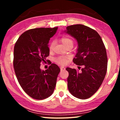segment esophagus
<instances>
[{"instance_id": "esophagus-1", "label": "esophagus", "mask_w": 120, "mask_h": 120, "mask_svg": "<svg viewBox=\"0 0 120 120\" xmlns=\"http://www.w3.org/2000/svg\"><path fill=\"white\" fill-rule=\"evenodd\" d=\"M64 70H65V68L64 67H60L61 71H64Z\"/></svg>"}]
</instances>
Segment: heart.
Wrapping results in <instances>:
<instances>
[{"instance_id": "heart-1", "label": "heart", "mask_w": 120, "mask_h": 120, "mask_svg": "<svg viewBox=\"0 0 120 120\" xmlns=\"http://www.w3.org/2000/svg\"><path fill=\"white\" fill-rule=\"evenodd\" d=\"M61 41L64 44V46L67 45H70L73 46V41L71 39L68 38H61ZM54 41H52L50 43L49 45V49L50 50H52L54 46ZM67 56H60L59 57L56 58V61L59 64H64L67 62Z\"/></svg>"}]
</instances>
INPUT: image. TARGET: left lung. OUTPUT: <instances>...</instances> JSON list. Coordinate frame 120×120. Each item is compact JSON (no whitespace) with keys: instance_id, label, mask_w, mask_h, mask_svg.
I'll use <instances>...</instances> for the list:
<instances>
[{"instance_id":"1","label":"left lung","mask_w":120,"mask_h":120,"mask_svg":"<svg viewBox=\"0 0 120 120\" xmlns=\"http://www.w3.org/2000/svg\"><path fill=\"white\" fill-rule=\"evenodd\" d=\"M64 32L77 41L78 48L73 62L82 66L81 71L66 68L69 91L77 98L87 99L97 92L104 79L107 67L106 49L98 33L88 26H68Z\"/></svg>"}]
</instances>
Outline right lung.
<instances>
[{
    "label": "right lung",
    "mask_w": 120,
    "mask_h": 120,
    "mask_svg": "<svg viewBox=\"0 0 120 120\" xmlns=\"http://www.w3.org/2000/svg\"><path fill=\"white\" fill-rule=\"evenodd\" d=\"M58 27L29 30L19 36L14 50V68L18 82L26 94L42 100L51 95L60 71L57 65L51 63L45 70L41 62L49 56V42Z\"/></svg>",
    "instance_id": "right-lung-1"
}]
</instances>
